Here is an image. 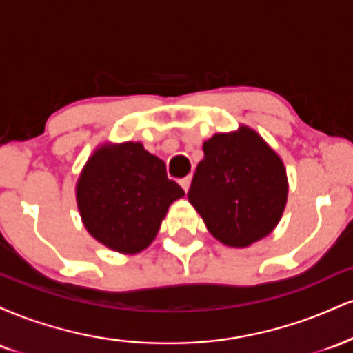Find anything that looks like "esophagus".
Masks as SVG:
<instances>
[{
    "instance_id": "34e87169",
    "label": "esophagus",
    "mask_w": 353,
    "mask_h": 353,
    "mask_svg": "<svg viewBox=\"0 0 353 353\" xmlns=\"http://www.w3.org/2000/svg\"><path fill=\"white\" fill-rule=\"evenodd\" d=\"M181 185H182V189H184L185 192H188V190H189V185H190V176L184 177V179H181Z\"/></svg>"
}]
</instances>
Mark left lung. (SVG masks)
I'll return each instance as SVG.
<instances>
[{
  "label": "left lung",
  "mask_w": 353,
  "mask_h": 353,
  "mask_svg": "<svg viewBox=\"0 0 353 353\" xmlns=\"http://www.w3.org/2000/svg\"><path fill=\"white\" fill-rule=\"evenodd\" d=\"M188 199L205 228L228 247H249L277 228L289 196L281 156L249 125L202 144Z\"/></svg>",
  "instance_id": "obj_1"
}]
</instances>
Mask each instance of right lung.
I'll return each instance as SVG.
<instances>
[{
	"instance_id": "1",
	"label": "right lung",
	"mask_w": 353,
	"mask_h": 353,
	"mask_svg": "<svg viewBox=\"0 0 353 353\" xmlns=\"http://www.w3.org/2000/svg\"><path fill=\"white\" fill-rule=\"evenodd\" d=\"M182 196L164 161L132 141L98 145L76 182L84 228L108 249L128 255L151 245L169 205Z\"/></svg>"
}]
</instances>
